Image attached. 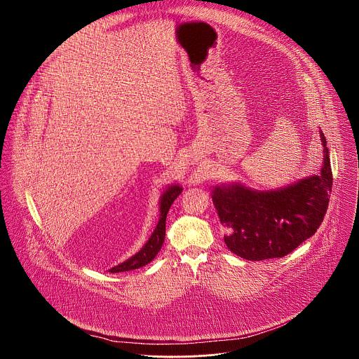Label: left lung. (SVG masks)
Segmentation results:
<instances>
[{
    "mask_svg": "<svg viewBox=\"0 0 359 359\" xmlns=\"http://www.w3.org/2000/svg\"><path fill=\"white\" fill-rule=\"evenodd\" d=\"M323 164L311 175L275 191L242 184L215 187L211 192L226 248L236 256L261 261L287 256L320 226L332 192L333 174L326 140L320 131Z\"/></svg>",
    "mask_w": 359,
    "mask_h": 359,
    "instance_id": "1",
    "label": "left lung"
}]
</instances>
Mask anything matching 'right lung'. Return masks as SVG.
Segmentation results:
<instances>
[{
    "label": "right lung",
    "instance_id": "obj_1",
    "mask_svg": "<svg viewBox=\"0 0 359 359\" xmlns=\"http://www.w3.org/2000/svg\"><path fill=\"white\" fill-rule=\"evenodd\" d=\"M181 192H182V188L180 185H171L163 192V195L160 198L158 222H157L154 233L151 235L149 241L145 243V246L137 255H134V256L130 257L128 259H126L124 262L110 268L109 272L116 273V272L137 269V268H141V266L149 264L154 257L157 256V253L160 252V249L163 246L164 238H165V217H167V212L172 205V202L177 199V196Z\"/></svg>",
    "mask_w": 359,
    "mask_h": 359
}]
</instances>
